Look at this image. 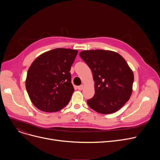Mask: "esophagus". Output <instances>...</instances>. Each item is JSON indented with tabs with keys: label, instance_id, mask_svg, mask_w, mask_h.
I'll return each mask as SVG.
<instances>
[{
	"label": "esophagus",
	"instance_id": "esophagus-1",
	"mask_svg": "<svg viewBox=\"0 0 160 160\" xmlns=\"http://www.w3.org/2000/svg\"><path fill=\"white\" fill-rule=\"evenodd\" d=\"M83 88H84V86H83V85H81V86L78 87V89L79 90H82V89H83Z\"/></svg>",
	"mask_w": 160,
	"mask_h": 160
}]
</instances>
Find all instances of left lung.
Instances as JSON below:
<instances>
[{"mask_svg":"<svg viewBox=\"0 0 160 160\" xmlns=\"http://www.w3.org/2000/svg\"><path fill=\"white\" fill-rule=\"evenodd\" d=\"M93 73L95 95L87 102L95 112L110 114L130 99L133 73L124 59L111 50H91L80 52Z\"/></svg>","mask_w":160,"mask_h":160,"instance_id":"8db88e82","label":"left lung"}]
</instances>
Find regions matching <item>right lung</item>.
<instances>
[{
	"mask_svg": "<svg viewBox=\"0 0 160 160\" xmlns=\"http://www.w3.org/2000/svg\"><path fill=\"white\" fill-rule=\"evenodd\" d=\"M78 50L58 48L39 56L28 70L26 88L39 110L56 112L70 101L74 92L71 67Z\"/></svg>",
	"mask_w": 160,
	"mask_h": 160,
	"instance_id": "1",
	"label": "right lung"
}]
</instances>
